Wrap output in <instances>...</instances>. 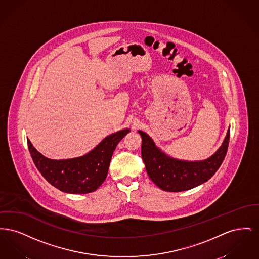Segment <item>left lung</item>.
Returning <instances> with one entry per match:
<instances>
[{
  "label": "left lung",
  "mask_w": 259,
  "mask_h": 259,
  "mask_svg": "<svg viewBox=\"0 0 259 259\" xmlns=\"http://www.w3.org/2000/svg\"><path fill=\"white\" fill-rule=\"evenodd\" d=\"M142 137V158L149 179L162 190L181 192L209 181L221 167L227 152L230 129L219 148L208 159L179 160L157 148L149 136L138 131Z\"/></svg>",
  "instance_id": "1"
}]
</instances>
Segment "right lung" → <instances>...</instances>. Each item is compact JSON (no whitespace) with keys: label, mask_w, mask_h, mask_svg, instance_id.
<instances>
[{"label":"right lung","mask_w":259,"mask_h":259,"mask_svg":"<svg viewBox=\"0 0 259 259\" xmlns=\"http://www.w3.org/2000/svg\"><path fill=\"white\" fill-rule=\"evenodd\" d=\"M129 132L130 129L126 128L108 136L83 156L71 159H50L39 153L29 139L27 143L37 170L50 185L66 193L87 194L105 182L112 153Z\"/></svg>","instance_id":"right-lung-1"}]
</instances>
